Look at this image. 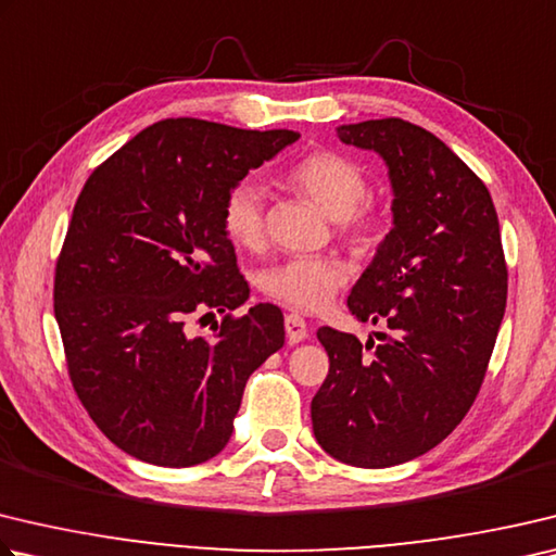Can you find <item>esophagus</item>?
I'll return each mask as SVG.
<instances>
[{
  "label": "esophagus",
  "instance_id": "1",
  "mask_svg": "<svg viewBox=\"0 0 556 556\" xmlns=\"http://www.w3.org/2000/svg\"><path fill=\"white\" fill-rule=\"evenodd\" d=\"M285 328H287L289 345H296V342L308 338V326H306V320L299 316V313H289V316L285 318Z\"/></svg>",
  "mask_w": 556,
  "mask_h": 556
}]
</instances>
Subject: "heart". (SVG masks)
<instances>
[{"mask_svg": "<svg viewBox=\"0 0 556 556\" xmlns=\"http://www.w3.org/2000/svg\"><path fill=\"white\" fill-rule=\"evenodd\" d=\"M287 181L323 214L342 220L357 243H371L377 220L355 214L367 194V177L352 160L338 153L306 155L287 173ZM226 236L240 248H257L265 233V197L255 181H240L224 201ZM345 281V267L332 257H289L267 267L260 277L265 294L299 311L328 306Z\"/></svg>", "mask_w": 556, "mask_h": 556, "instance_id": "1", "label": "heart"}]
</instances>
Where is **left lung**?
I'll list each match as a JSON object with an SVG mask.
<instances>
[{"label": "left lung", "instance_id": "1", "mask_svg": "<svg viewBox=\"0 0 556 556\" xmlns=\"http://www.w3.org/2000/svg\"><path fill=\"white\" fill-rule=\"evenodd\" d=\"M336 134L389 169L391 230L348 296L352 316L383 332L362 348L318 328L330 369L311 420L332 459L383 469L430 452L467 416L506 313L508 269L489 189L440 138L401 118Z\"/></svg>", "mask_w": 556, "mask_h": 556}]
</instances>
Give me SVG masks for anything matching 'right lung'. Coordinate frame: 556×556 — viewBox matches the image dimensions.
I'll list each match as a JSON object with an SVG mask.
<instances>
[{"mask_svg":"<svg viewBox=\"0 0 556 556\" xmlns=\"http://www.w3.org/2000/svg\"><path fill=\"white\" fill-rule=\"evenodd\" d=\"M294 130L167 118L140 130L87 179L55 267V320L79 401L140 462L194 467L228 445L243 389L285 345L269 304L250 296L224 228V201ZM225 316L211 341L189 315Z\"/></svg>","mask_w":556,"mask_h":556,"instance_id":"obj_1","label":"right lung"}]
</instances>
